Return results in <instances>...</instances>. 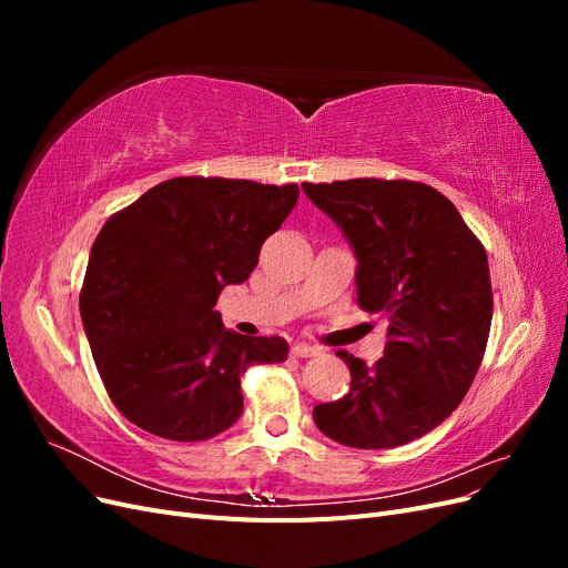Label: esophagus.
Returning a JSON list of instances; mask_svg holds the SVG:
<instances>
[{
	"label": "esophagus",
	"mask_w": 568,
	"mask_h": 568,
	"mask_svg": "<svg viewBox=\"0 0 568 568\" xmlns=\"http://www.w3.org/2000/svg\"><path fill=\"white\" fill-rule=\"evenodd\" d=\"M317 353H320V348L311 346V343H294V346H291V355L294 357H313Z\"/></svg>",
	"instance_id": "34e87169"
}]
</instances>
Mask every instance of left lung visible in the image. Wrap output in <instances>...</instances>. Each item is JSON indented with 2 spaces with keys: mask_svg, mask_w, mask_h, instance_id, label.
Masks as SVG:
<instances>
[{
  "mask_svg": "<svg viewBox=\"0 0 568 568\" xmlns=\"http://www.w3.org/2000/svg\"><path fill=\"white\" fill-rule=\"evenodd\" d=\"M357 255V305L388 320L384 357L348 351L351 390L322 403L320 432L348 448H398L453 415L484 359L493 288L480 239L438 189L412 180L305 182Z\"/></svg>",
  "mask_w": 568,
  "mask_h": 568,
  "instance_id": "obj_1",
  "label": "left lung"
}]
</instances>
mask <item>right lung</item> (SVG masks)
<instances>
[{
  "mask_svg": "<svg viewBox=\"0 0 568 568\" xmlns=\"http://www.w3.org/2000/svg\"><path fill=\"white\" fill-rule=\"evenodd\" d=\"M298 184L173 178L113 213L90 253L80 315L120 415L168 440H209L242 417V374L284 363L280 336L225 332L213 307L242 284Z\"/></svg>",
  "mask_w": 568,
  "mask_h": 568,
  "instance_id": "obj_1",
  "label": "right lung"
}]
</instances>
